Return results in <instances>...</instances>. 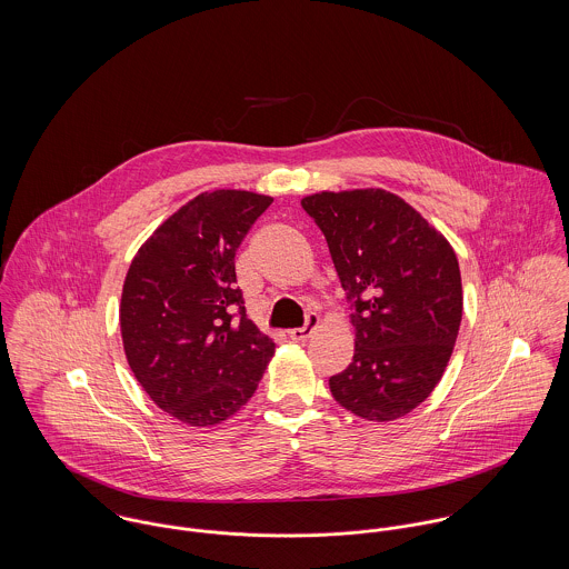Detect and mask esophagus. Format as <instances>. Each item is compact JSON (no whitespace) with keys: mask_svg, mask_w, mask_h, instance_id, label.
Returning a JSON list of instances; mask_svg holds the SVG:
<instances>
[{"mask_svg":"<svg viewBox=\"0 0 569 569\" xmlns=\"http://www.w3.org/2000/svg\"><path fill=\"white\" fill-rule=\"evenodd\" d=\"M318 325H320V318H318L316 313H309V316H307V325L289 330V337H291L293 341H307V339L311 337V332L318 328Z\"/></svg>","mask_w":569,"mask_h":569,"instance_id":"esophagus-1","label":"esophagus"}]
</instances>
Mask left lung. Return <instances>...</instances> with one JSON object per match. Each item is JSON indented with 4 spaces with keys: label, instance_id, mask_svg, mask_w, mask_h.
I'll return each mask as SVG.
<instances>
[{
    "label": "left lung",
    "instance_id": "8db88e82",
    "mask_svg": "<svg viewBox=\"0 0 569 569\" xmlns=\"http://www.w3.org/2000/svg\"><path fill=\"white\" fill-rule=\"evenodd\" d=\"M322 230L350 305L355 357L328 379L335 401L366 420H395L440 381L462 320L456 251L386 190L302 199Z\"/></svg>",
    "mask_w": 569,
    "mask_h": 569
}]
</instances>
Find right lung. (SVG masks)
<instances>
[{
  "label": "right lung",
  "instance_id": "obj_1",
  "mask_svg": "<svg viewBox=\"0 0 569 569\" xmlns=\"http://www.w3.org/2000/svg\"><path fill=\"white\" fill-rule=\"evenodd\" d=\"M271 197L203 192L136 253L120 305L129 366L147 395L192 427L251 399L276 343L247 320L237 249Z\"/></svg>",
  "mask_w": 569,
  "mask_h": 569
}]
</instances>
